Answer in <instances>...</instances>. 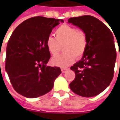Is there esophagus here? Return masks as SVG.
<instances>
[{"instance_id": "1", "label": "esophagus", "mask_w": 120, "mask_h": 120, "mask_svg": "<svg viewBox=\"0 0 120 120\" xmlns=\"http://www.w3.org/2000/svg\"><path fill=\"white\" fill-rule=\"evenodd\" d=\"M67 70H68V69H66V68H62L61 69V71H62V73H65Z\"/></svg>"}]
</instances>
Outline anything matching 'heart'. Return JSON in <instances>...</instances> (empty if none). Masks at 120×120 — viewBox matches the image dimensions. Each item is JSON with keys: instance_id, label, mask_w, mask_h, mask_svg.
<instances>
[{"instance_id": "heart-1", "label": "heart", "mask_w": 120, "mask_h": 120, "mask_svg": "<svg viewBox=\"0 0 120 120\" xmlns=\"http://www.w3.org/2000/svg\"><path fill=\"white\" fill-rule=\"evenodd\" d=\"M55 38L49 36L46 39V46L52 55H57L63 45L64 52L52 58V64L60 67H67L75 61L76 57L81 58L88 45L87 34L83 30L68 24H63L55 31Z\"/></svg>"}]
</instances>
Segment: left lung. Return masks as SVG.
Here are the masks:
<instances>
[{"mask_svg": "<svg viewBox=\"0 0 120 120\" xmlns=\"http://www.w3.org/2000/svg\"><path fill=\"white\" fill-rule=\"evenodd\" d=\"M68 22L83 30L88 40L82 59L71 67L75 78L69 87L83 97L98 95L113 78L116 51L112 33L103 22L90 15L70 18Z\"/></svg>", "mask_w": 120, "mask_h": 120, "instance_id": "1", "label": "left lung"}]
</instances>
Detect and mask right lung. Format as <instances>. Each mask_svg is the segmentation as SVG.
<instances>
[{
	"mask_svg": "<svg viewBox=\"0 0 120 120\" xmlns=\"http://www.w3.org/2000/svg\"><path fill=\"white\" fill-rule=\"evenodd\" d=\"M62 19L34 17L22 22L13 32L6 52V71L13 87L26 98L49 93L60 75L58 67L46 64L51 55L46 39Z\"/></svg>",
	"mask_w": 120,
	"mask_h": 120,
	"instance_id": "add662e5",
	"label": "right lung"
}]
</instances>
